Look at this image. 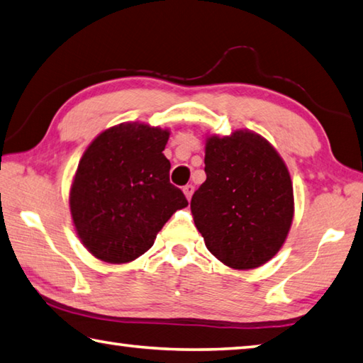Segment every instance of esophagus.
Returning <instances> with one entry per match:
<instances>
[{"instance_id":"1","label":"esophagus","mask_w":363,"mask_h":363,"mask_svg":"<svg viewBox=\"0 0 363 363\" xmlns=\"http://www.w3.org/2000/svg\"><path fill=\"white\" fill-rule=\"evenodd\" d=\"M182 190H184V195H186V199L190 201V199H192V195L195 192V187L192 186V184H187V186L184 187Z\"/></svg>"}]
</instances>
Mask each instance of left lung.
Returning <instances> with one entry per match:
<instances>
[{
  "mask_svg": "<svg viewBox=\"0 0 363 363\" xmlns=\"http://www.w3.org/2000/svg\"><path fill=\"white\" fill-rule=\"evenodd\" d=\"M204 173L190 209L208 250L233 269L265 265L294 219V187L282 157L252 130L209 135Z\"/></svg>",
  "mask_w": 363,
  "mask_h": 363,
  "instance_id": "8db88e82",
  "label": "left lung"
}]
</instances>
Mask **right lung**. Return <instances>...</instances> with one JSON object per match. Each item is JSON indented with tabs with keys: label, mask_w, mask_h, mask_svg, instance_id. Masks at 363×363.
I'll list each match as a JSON object with an SVG mask.
<instances>
[{
	"label": "right lung",
	"mask_w": 363,
	"mask_h": 363,
	"mask_svg": "<svg viewBox=\"0 0 363 363\" xmlns=\"http://www.w3.org/2000/svg\"><path fill=\"white\" fill-rule=\"evenodd\" d=\"M168 138V128L123 122L85 149L71 182L69 211L79 240L98 260L133 262L189 204L169 182L171 163L163 155Z\"/></svg>",
	"instance_id": "obj_1"
}]
</instances>
